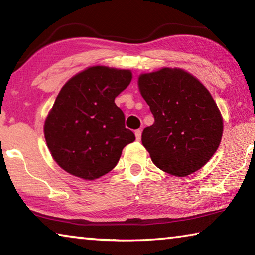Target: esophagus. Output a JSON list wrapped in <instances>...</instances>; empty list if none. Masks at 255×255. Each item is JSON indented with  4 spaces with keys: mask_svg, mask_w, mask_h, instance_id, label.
Instances as JSON below:
<instances>
[{
    "mask_svg": "<svg viewBox=\"0 0 255 255\" xmlns=\"http://www.w3.org/2000/svg\"><path fill=\"white\" fill-rule=\"evenodd\" d=\"M135 135H136V139L139 141L140 138H141V130H140V129H137V130H135Z\"/></svg>",
    "mask_w": 255,
    "mask_h": 255,
    "instance_id": "esophagus-1",
    "label": "esophagus"
}]
</instances>
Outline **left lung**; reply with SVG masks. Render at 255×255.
<instances>
[{"instance_id": "1", "label": "left lung", "mask_w": 255, "mask_h": 255, "mask_svg": "<svg viewBox=\"0 0 255 255\" xmlns=\"http://www.w3.org/2000/svg\"><path fill=\"white\" fill-rule=\"evenodd\" d=\"M138 85L155 120L141 133L153 163L175 176L201 169L223 135L221 112L208 90L180 68L141 74Z\"/></svg>"}]
</instances>
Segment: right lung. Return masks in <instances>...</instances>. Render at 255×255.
Listing matches in <instances>:
<instances>
[{"instance_id": "1", "label": "right lung", "mask_w": 255, "mask_h": 255, "mask_svg": "<svg viewBox=\"0 0 255 255\" xmlns=\"http://www.w3.org/2000/svg\"><path fill=\"white\" fill-rule=\"evenodd\" d=\"M131 81L128 70L93 66L63 86L45 122L51 156L72 175L94 180L117 165L135 140L115 99Z\"/></svg>"}]
</instances>
